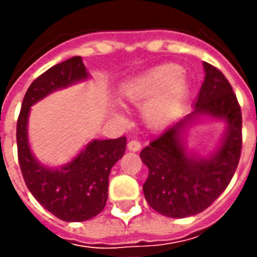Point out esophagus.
Here are the masks:
<instances>
[{
    "instance_id": "34e87169",
    "label": "esophagus",
    "mask_w": 257,
    "mask_h": 257,
    "mask_svg": "<svg viewBox=\"0 0 257 257\" xmlns=\"http://www.w3.org/2000/svg\"><path fill=\"white\" fill-rule=\"evenodd\" d=\"M140 149H142V145H140V142H138V140H131V142H128L129 151H139Z\"/></svg>"
}]
</instances>
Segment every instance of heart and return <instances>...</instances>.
Listing matches in <instances>:
<instances>
[{"label": "heart", "mask_w": 257, "mask_h": 257, "mask_svg": "<svg viewBox=\"0 0 257 257\" xmlns=\"http://www.w3.org/2000/svg\"><path fill=\"white\" fill-rule=\"evenodd\" d=\"M182 68L176 64H164L150 68L128 79L119 93L135 106H143V118L151 128H160L183 104L187 95V84ZM118 118L122 119L121 114Z\"/></svg>", "instance_id": "obj_1"}]
</instances>
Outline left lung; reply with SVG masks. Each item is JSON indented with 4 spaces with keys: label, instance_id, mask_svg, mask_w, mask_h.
<instances>
[{
    "label": "left lung",
    "instance_id": "left-lung-1",
    "mask_svg": "<svg viewBox=\"0 0 257 257\" xmlns=\"http://www.w3.org/2000/svg\"><path fill=\"white\" fill-rule=\"evenodd\" d=\"M205 79L193 111L145 147L140 158L149 168L143 184L146 201L168 217L182 219L205 210L230 183L242 147V115L237 96L227 78L204 62ZM226 122L221 143L206 157L189 152L187 128L201 119Z\"/></svg>",
    "mask_w": 257,
    "mask_h": 257
}]
</instances>
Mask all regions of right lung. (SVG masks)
Here are the masks:
<instances>
[{"mask_svg": "<svg viewBox=\"0 0 257 257\" xmlns=\"http://www.w3.org/2000/svg\"><path fill=\"white\" fill-rule=\"evenodd\" d=\"M88 78L81 56L47 70L26 92L16 126L18 157L27 189L45 209L64 221L89 220L104 209L108 176L114 164L122 158L126 138L90 140L66 165L49 168L38 161L30 149L29 115L37 101Z\"/></svg>", "mask_w": 257, "mask_h": 257, "instance_id": "right-lung-1", "label": "right lung"}]
</instances>
